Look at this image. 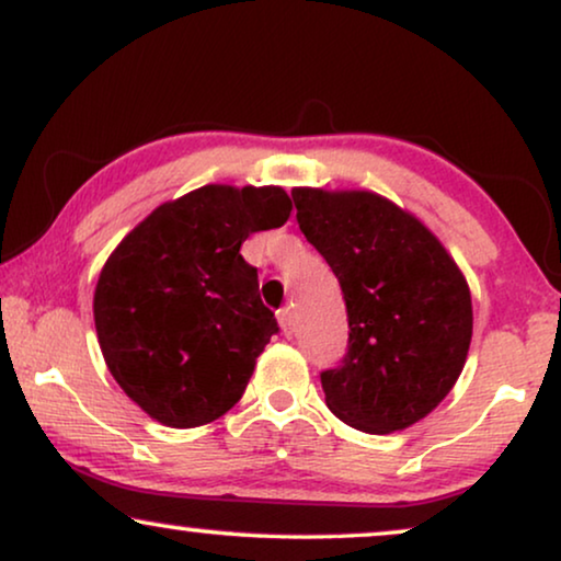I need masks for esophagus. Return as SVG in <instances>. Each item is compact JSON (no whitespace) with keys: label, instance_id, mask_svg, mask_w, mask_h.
I'll return each instance as SVG.
<instances>
[{"label":"esophagus","instance_id":"esophagus-1","mask_svg":"<svg viewBox=\"0 0 561 561\" xmlns=\"http://www.w3.org/2000/svg\"><path fill=\"white\" fill-rule=\"evenodd\" d=\"M278 324H280L283 334H286V336L294 334V313H290L288 306H286V309L278 311Z\"/></svg>","mask_w":561,"mask_h":561}]
</instances>
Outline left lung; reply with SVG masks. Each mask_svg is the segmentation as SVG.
Here are the masks:
<instances>
[{
  "mask_svg": "<svg viewBox=\"0 0 561 561\" xmlns=\"http://www.w3.org/2000/svg\"><path fill=\"white\" fill-rule=\"evenodd\" d=\"M290 196L347 304L350 352L342 367L321 373L329 411L365 434L419 424L467 363L465 273L424 221L375 191L298 186Z\"/></svg>",
  "mask_w": 561,
  "mask_h": 561,
  "instance_id": "left-lung-1",
  "label": "left lung"
}]
</instances>
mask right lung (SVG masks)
Segmentation results:
<instances>
[{
	"instance_id": "1",
	"label": "right lung",
	"mask_w": 561,
	"mask_h": 561,
	"mask_svg": "<svg viewBox=\"0 0 561 561\" xmlns=\"http://www.w3.org/2000/svg\"><path fill=\"white\" fill-rule=\"evenodd\" d=\"M288 217L280 186L209 183L152 209L106 257L94 290L99 347L150 419L194 428L240 401L278 332L240 248Z\"/></svg>"
}]
</instances>
